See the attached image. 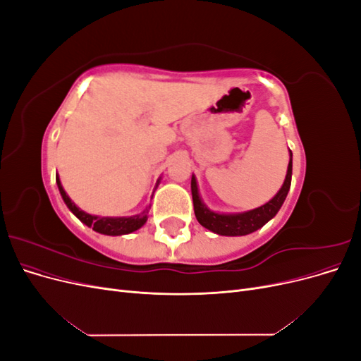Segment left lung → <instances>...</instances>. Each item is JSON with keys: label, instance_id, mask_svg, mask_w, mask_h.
I'll use <instances>...</instances> for the list:
<instances>
[{"label": "left lung", "instance_id": "8db88e82", "mask_svg": "<svg viewBox=\"0 0 361 361\" xmlns=\"http://www.w3.org/2000/svg\"><path fill=\"white\" fill-rule=\"evenodd\" d=\"M290 179H292V152H290L286 179L283 182V187L268 203L256 207V209H251L241 214H216L214 211L207 209L206 204L202 202L199 195L197 180H195V176L192 174L191 192H192V204H194L195 218H197V221L203 227L209 228L211 232L218 235L243 236V235L253 233L262 226H265L271 218L276 216V214L279 212V209L289 192Z\"/></svg>", "mask_w": 361, "mask_h": 361}]
</instances>
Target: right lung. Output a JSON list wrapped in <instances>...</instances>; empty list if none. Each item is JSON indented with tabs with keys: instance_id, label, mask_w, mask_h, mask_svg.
I'll return each mask as SVG.
<instances>
[{
	"instance_id": "right-lung-1",
	"label": "right lung",
	"mask_w": 361,
	"mask_h": 361,
	"mask_svg": "<svg viewBox=\"0 0 361 361\" xmlns=\"http://www.w3.org/2000/svg\"><path fill=\"white\" fill-rule=\"evenodd\" d=\"M56 182L59 185V190L61 197L66 203V206L72 211V214L78 218L81 223H84L85 226L93 227L94 232H99L104 235H111V236H117V235H126L130 232H135L141 226H145V223L147 221V214H149V207L134 216H118V218H113V216H96V215H90L84 211H81L78 206H76L71 199L69 195L66 194V191L63 190L59 174H56Z\"/></svg>"
}]
</instances>
